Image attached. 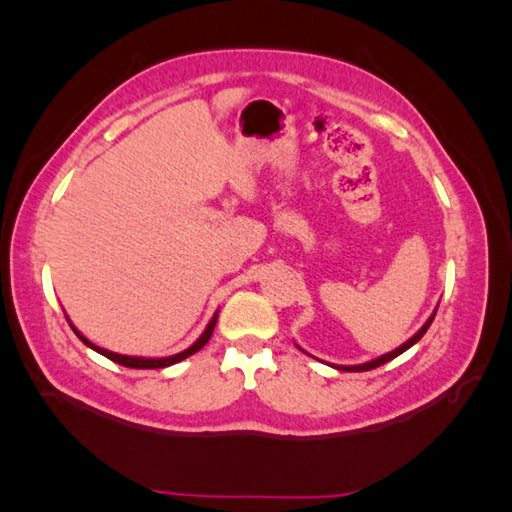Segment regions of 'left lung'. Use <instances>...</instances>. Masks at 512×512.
<instances>
[{"label": "left lung", "instance_id": "obj_1", "mask_svg": "<svg viewBox=\"0 0 512 512\" xmlns=\"http://www.w3.org/2000/svg\"><path fill=\"white\" fill-rule=\"evenodd\" d=\"M436 312L438 310H433V314H431V317H429V321L427 323H424L422 325V328L416 332V334H413L411 336V339L407 341V343H402L400 347H398V350H394V352H389V354H385V356H380V358H376V361H369V363H363V365H350V367H345V365H336V369H343V372H367V369H376V367H380V365H385V363H389L391 361V358H396V356H400L402 352H405V350H409V347L413 345V343H418L420 339H422V336H424V332H427L429 330V325H431V321L433 319H436Z\"/></svg>", "mask_w": 512, "mask_h": 512}]
</instances>
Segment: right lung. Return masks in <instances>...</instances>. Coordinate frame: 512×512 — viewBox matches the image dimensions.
I'll return each instance as SVG.
<instances>
[{
  "mask_svg": "<svg viewBox=\"0 0 512 512\" xmlns=\"http://www.w3.org/2000/svg\"><path fill=\"white\" fill-rule=\"evenodd\" d=\"M215 321H217V314L211 319V323L206 325V330L202 332L200 339L195 341V343L189 347V350H184V352H180V354H173V356H167V358H136V356L114 354V352H110V350H103V347H96L94 343H90L88 339H85L83 334H79V330H76V328H72V330H74V334L79 336V339H81L85 345L92 347V350H96L99 354L107 356V358H110V361H114V363H118V365L132 367V369H160V367H169V365H173V363H180V361H184V358H187V356H191V354H195L198 350H202V347H204L206 343H209V339H211L213 328H215Z\"/></svg>",
  "mask_w": 512,
  "mask_h": 512,
  "instance_id": "obj_1",
  "label": "right lung"
}]
</instances>
